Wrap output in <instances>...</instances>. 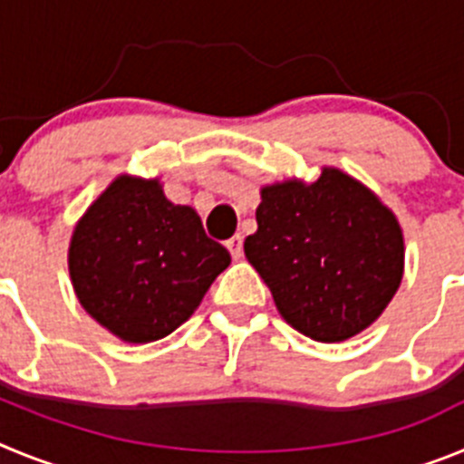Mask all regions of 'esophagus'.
I'll return each mask as SVG.
<instances>
[{"label":"esophagus","instance_id":"obj_1","mask_svg":"<svg viewBox=\"0 0 464 464\" xmlns=\"http://www.w3.org/2000/svg\"><path fill=\"white\" fill-rule=\"evenodd\" d=\"M225 246H227L229 256L235 257V260H239L241 256H244V237L241 235H235L232 239L225 241Z\"/></svg>","mask_w":464,"mask_h":464}]
</instances>
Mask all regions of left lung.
Here are the masks:
<instances>
[{
    "instance_id": "1",
    "label": "left lung",
    "mask_w": 464,
    "mask_h": 464,
    "mask_svg": "<svg viewBox=\"0 0 464 464\" xmlns=\"http://www.w3.org/2000/svg\"><path fill=\"white\" fill-rule=\"evenodd\" d=\"M244 253L283 321L314 342H346L391 304L404 274V235L381 197L337 167L315 181L260 190Z\"/></svg>"
}]
</instances>
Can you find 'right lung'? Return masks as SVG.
<instances>
[{"label":"right lung","instance_id":"1","mask_svg":"<svg viewBox=\"0 0 464 464\" xmlns=\"http://www.w3.org/2000/svg\"><path fill=\"white\" fill-rule=\"evenodd\" d=\"M67 262L94 321L121 342L149 343L195 314L232 257L160 179L121 174L73 225Z\"/></svg>","mask_w":464,"mask_h":464}]
</instances>
